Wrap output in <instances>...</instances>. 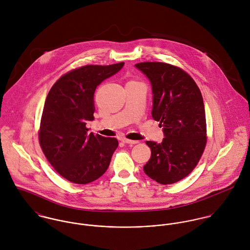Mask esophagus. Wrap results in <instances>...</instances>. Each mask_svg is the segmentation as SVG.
I'll return each instance as SVG.
<instances>
[{
    "mask_svg": "<svg viewBox=\"0 0 250 250\" xmlns=\"http://www.w3.org/2000/svg\"><path fill=\"white\" fill-rule=\"evenodd\" d=\"M122 142L124 143H127V144H137L138 142L137 141H131V140H128V139H122Z\"/></svg>",
    "mask_w": 250,
    "mask_h": 250,
    "instance_id": "1",
    "label": "esophagus"
}]
</instances>
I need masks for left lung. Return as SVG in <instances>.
Here are the masks:
<instances>
[{"mask_svg": "<svg viewBox=\"0 0 250 250\" xmlns=\"http://www.w3.org/2000/svg\"><path fill=\"white\" fill-rule=\"evenodd\" d=\"M136 67L151 82L152 117L160 122L166 137L161 143L146 142L151 158L143 170L162 185L176 183L194 169L206 147V116L200 89L178 66L145 62Z\"/></svg>", "mask_w": 250, "mask_h": 250, "instance_id": "left-lung-1", "label": "left lung"}]
</instances>
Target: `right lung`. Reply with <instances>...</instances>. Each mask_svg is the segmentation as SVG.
<instances>
[{
	"label": "right lung",
	"instance_id": "add662e5",
	"mask_svg": "<svg viewBox=\"0 0 250 250\" xmlns=\"http://www.w3.org/2000/svg\"><path fill=\"white\" fill-rule=\"evenodd\" d=\"M123 65L75 68L62 75L47 95L38 130L39 144L55 170L72 183L83 185L101 177L118 146L115 138L88 134L85 124L94 119L97 85Z\"/></svg>",
	"mask_w": 250,
	"mask_h": 250
}]
</instances>
